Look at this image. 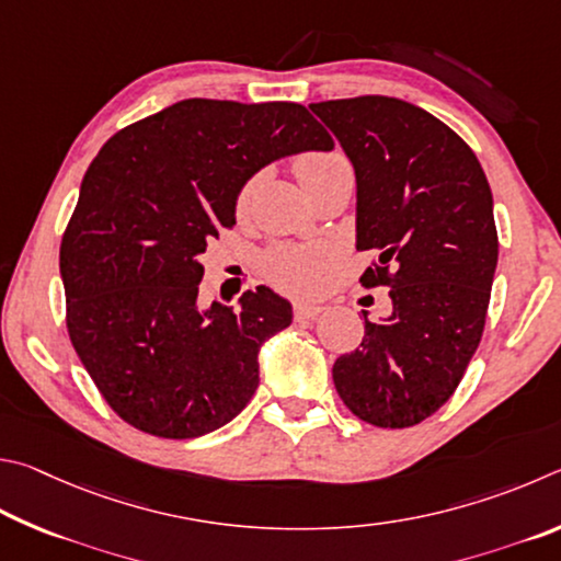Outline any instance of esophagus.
Segmentation results:
<instances>
[{
  "mask_svg": "<svg viewBox=\"0 0 561 561\" xmlns=\"http://www.w3.org/2000/svg\"><path fill=\"white\" fill-rule=\"evenodd\" d=\"M322 310H325V306H320V302L298 300L296 306H293V316H296V320H312V318H318Z\"/></svg>",
  "mask_w": 561,
  "mask_h": 561,
  "instance_id": "34e87169",
  "label": "esophagus"
}]
</instances>
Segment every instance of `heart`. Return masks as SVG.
I'll list each match as a JSON object with an SVG mask.
<instances>
[{"mask_svg":"<svg viewBox=\"0 0 561 561\" xmlns=\"http://www.w3.org/2000/svg\"><path fill=\"white\" fill-rule=\"evenodd\" d=\"M345 162V157L335 152H308L300 154L296 160V176L302 184V190L318 180L322 172L330 167ZM253 184H245L236 199V214L243 216L251 206ZM325 271V255L318 249H302V245H278L265 253L263 259V273L273 286L288 293H310L318 288L320 275Z\"/></svg>","mask_w":561,"mask_h":561,"instance_id":"b5f03b06","label":"heart"}]
</instances>
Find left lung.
<instances>
[{"instance_id": "8db88e82", "label": "left lung", "mask_w": 561, "mask_h": 561, "mask_svg": "<svg viewBox=\"0 0 561 561\" xmlns=\"http://www.w3.org/2000/svg\"><path fill=\"white\" fill-rule=\"evenodd\" d=\"M355 167L362 275L391 312L332 367L352 414L407 428L446 404L485 328L497 265L493 192L473 150L424 107L387 95L312 103Z\"/></svg>"}]
</instances>
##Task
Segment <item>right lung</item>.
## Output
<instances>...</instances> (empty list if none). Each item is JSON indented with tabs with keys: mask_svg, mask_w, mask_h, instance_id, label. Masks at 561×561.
Listing matches in <instances>:
<instances>
[{
	"mask_svg": "<svg viewBox=\"0 0 561 561\" xmlns=\"http://www.w3.org/2000/svg\"><path fill=\"white\" fill-rule=\"evenodd\" d=\"M306 105L186 98L123 127L88 167L61 241L68 335L103 399L160 438H199L241 414L263 342L293 322L259 286L199 306L202 253L236 224L265 164L330 152Z\"/></svg>",
	"mask_w": 561,
	"mask_h": 561,
	"instance_id": "add662e5",
	"label": "right lung"
}]
</instances>
